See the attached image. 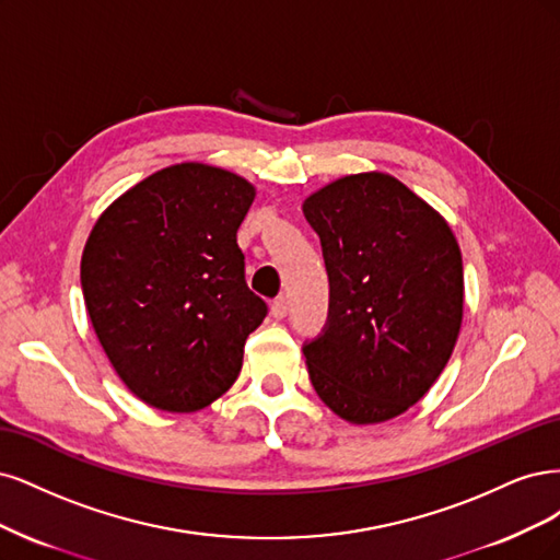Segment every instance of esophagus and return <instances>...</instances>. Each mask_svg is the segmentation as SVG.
I'll use <instances>...</instances> for the list:
<instances>
[{"mask_svg": "<svg viewBox=\"0 0 560 560\" xmlns=\"http://www.w3.org/2000/svg\"><path fill=\"white\" fill-rule=\"evenodd\" d=\"M288 314V298H277L275 302H272V316L275 318H283Z\"/></svg>", "mask_w": 560, "mask_h": 560, "instance_id": "obj_1", "label": "esophagus"}]
</instances>
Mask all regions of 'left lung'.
Returning a JSON list of instances; mask_svg holds the SVG:
<instances>
[{"instance_id": "obj_1", "label": "left lung", "mask_w": 560, "mask_h": 560, "mask_svg": "<svg viewBox=\"0 0 560 560\" xmlns=\"http://www.w3.org/2000/svg\"><path fill=\"white\" fill-rule=\"evenodd\" d=\"M330 279L328 326L304 345L318 398L353 425L417 405L463 326V258L440 211L384 172L349 174L302 202Z\"/></svg>"}]
</instances>
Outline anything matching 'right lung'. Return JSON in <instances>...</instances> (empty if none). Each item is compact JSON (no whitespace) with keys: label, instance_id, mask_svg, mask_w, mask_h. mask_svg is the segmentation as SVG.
I'll list each match as a JSON object with an SVG mask.
<instances>
[{"label":"right lung","instance_id":"obj_1","mask_svg":"<svg viewBox=\"0 0 560 560\" xmlns=\"http://www.w3.org/2000/svg\"><path fill=\"white\" fill-rule=\"evenodd\" d=\"M256 200L244 176L178 162L102 211L81 256L85 310L141 402L190 413L240 376L267 304L248 291L237 230Z\"/></svg>","mask_w":560,"mask_h":560}]
</instances>
